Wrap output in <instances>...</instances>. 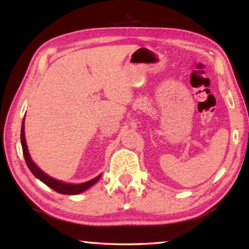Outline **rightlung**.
I'll list each match as a JSON object with an SVG mask.
<instances>
[{
	"label": "right lung",
	"mask_w": 249,
	"mask_h": 249,
	"mask_svg": "<svg viewBox=\"0 0 249 249\" xmlns=\"http://www.w3.org/2000/svg\"><path fill=\"white\" fill-rule=\"evenodd\" d=\"M20 142H22V148H23V155L25 158V161H26V165L29 168V170L32 171V174L38 178L41 182H44L46 185H48L49 188H52L58 193H61V195H79V193L83 192L87 189L92 187L94 183H96L101 178V175L95 177L94 179L90 181H87V182L79 183V184H72V183H66L62 182L60 180H56L52 178V177L45 174L43 170H40L38 167L35 165V162L33 161L31 156H29L27 145H26V140H25V130H24V121L22 123V129H20Z\"/></svg>",
	"instance_id": "obj_1"
}]
</instances>
